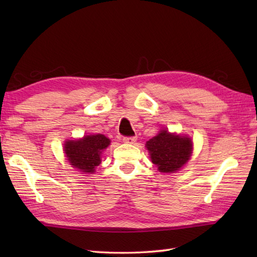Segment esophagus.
Here are the masks:
<instances>
[{
    "mask_svg": "<svg viewBox=\"0 0 257 257\" xmlns=\"http://www.w3.org/2000/svg\"><path fill=\"white\" fill-rule=\"evenodd\" d=\"M136 140H137V138L136 137H123V139H122L124 144H134V143H136Z\"/></svg>",
    "mask_w": 257,
    "mask_h": 257,
    "instance_id": "obj_1",
    "label": "esophagus"
}]
</instances>
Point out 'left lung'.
Here are the masks:
<instances>
[{
    "label": "left lung",
    "instance_id": "left-lung-1",
    "mask_svg": "<svg viewBox=\"0 0 257 257\" xmlns=\"http://www.w3.org/2000/svg\"><path fill=\"white\" fill-rule=\"evenodd\" d=\"M151 161L160 172H174L184 166L190 159L192 151V141L182 136L171 135L162 130L156 137L147 141Z\"/></svg>",
    "mask_w": 257,
    "mask_h": 257
}]
</instances>
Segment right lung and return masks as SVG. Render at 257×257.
Here are the masks:
<instances>
[{
    "mask_svg": "<svg viewBox=\"0 0 257 257\" xmlns=\"http://www.w3.org/2000/svg\"><path fill=\"white\" fill-rule=\"evenodd\" d=\"M110 144L103 135L85 136L79 140H68L65 143V154L70 165L81 172L92 173L100 163V154Z\"/></svg>",
    "mask_w": 257,
    "mask_h": 257,
    "instance_id": "obj_1",
    "label": "right lung"
}]
</instances>
